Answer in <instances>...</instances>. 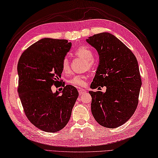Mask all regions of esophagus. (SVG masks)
Returning a JSON list of instances; mask_svg holds the SVG:
<instances>
[{
  "instance_id": "34e87169",
  "label": "esophagus",
  "mask_w": 158,
  "mask_h": 158,
  "mask_svg": "<svg viewBox=\"0 0 158 158\" xmlns=\"http://www.w3.org/2000/svg\"><path fill=\"white\" fill-rule=\"evenodd\" d=\"M78 92H79L80 95H82V94H84V93H86V91L85 90H84V89H79Z\"/></svg>"
}]
</instances>
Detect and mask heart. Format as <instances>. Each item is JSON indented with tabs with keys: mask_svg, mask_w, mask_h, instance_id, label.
<instances>
[{
	"mask_svg": "<svg viewBox=\"0 0 158 158\" xmlns=\"http://www.w3.org/2000/svg\"><path fill=\"white\" fill-rule=\"evenodd\" d=\"M76 55L80 57H81L84 60L87 61L86 66L91 68L93 65L94 55L91 50L86 47L80 48L75 52ZM61 68L62 70L68 73L70 71V61L68 57H64L61 63ZM69 83L72 85L76 87H82L86 84V77L82 76H75L69 80Z\"/></svg>",
	"mask_w": 158,
	"mask_h": 158,
	"instance_id": "1",
	"label": "heart"
}]
</instances>
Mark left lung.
I'll return each mask as SVG.
<instances>
[{"mask_svg": "<svg viewBox=\"0 0 158 158\" xmlns=\"http://www.w3.org/2000/svg\"><path fill=\"white\" fill-rule=\"evenodd\" d=\"M86 41L99 56L90 88H106L105 92L89 91L91 112L98 124L117 128L125 123L137 109L141 86L137 60L122 41L109 33L95 34Z\"/></svg>", "mask_w": 158, "mask_h": 158, "instance_id": "8db88e82", "label": "left lung"}]
</instances>
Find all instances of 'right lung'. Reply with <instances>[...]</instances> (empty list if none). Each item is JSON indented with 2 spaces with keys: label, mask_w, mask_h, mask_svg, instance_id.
Masks as SVG:
<instances>
[{
  "label": "right lung",
  "mask_w": 158,
  "mask_h": 158,
  "mask_svg": "<svg viewBox=\"0 0 158 158\" xmlns=\"http://www.w3.org/2000/svg\"><path fill=\"white\" fill-rule=\"evenodd\" d=\"M71 47L66 40L43 38L25 50L19 60L18 92L25 113L45 132L59 131L67 125L78 97L72 85L52 90L53 84L60 82L61 63Z\"/></svg>",
  "instance_id": "obj_1"
}]
</instances>
